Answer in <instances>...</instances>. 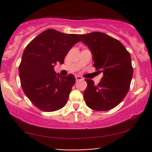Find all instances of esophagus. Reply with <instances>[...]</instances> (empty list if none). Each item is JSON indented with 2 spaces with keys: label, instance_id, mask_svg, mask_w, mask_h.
I'll return each instance as SVG.
<instances>
[{
  "label": "esophagus",
  "instance_id": "esophagus-1",
  "mask_svg": "<svg viewBox=\"0 0 152 152\" xmlns=\"http://www.w3.org/2000/svg\"><path fill=\"white\" fill-rule=\"evenodd\" d=\"M75 77H76V81H81V80H83V78H82L81 76H78V75H76V76H75Z\"/></svg>",
  "mask_w": 152,
  "mask_h": 152
}]
</instances>
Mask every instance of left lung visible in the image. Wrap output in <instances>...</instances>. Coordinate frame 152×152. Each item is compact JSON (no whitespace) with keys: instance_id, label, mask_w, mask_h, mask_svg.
<instances>
[{"instance_id":"8db88e82","label":"left lung","mask_w":152,"mask_h":152,"mask_svg":"<svg viewBox=\"0 0 152 152\" xmlns=\"http://www.w3.org/2000/svg\"><path fill=\"white\" fill-rule=\"evenodd\" d=\"M78 36L91 52L94 66L104 74L98 85H94L93 80L85 79V102L95 111L113 109L122 102L129 89L133 76L130 53L119 41L104 33Z\"/></svg>"}]
</instances>
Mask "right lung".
<instances>
[{"label":"right lung","mask_w":152,"mask_h":152,"mask_svg":"<svg viewBox=\"0 0 152 152\" xmlns=\"http://www.w3.org/2000/svg\"><path fill=\"white\" fill-rule=\"evenodd\" d=\"M80 41L76 34L48 29L26 47L18 68L20 83L26 96L41 111H57L67 103L76 78L71 74H56L54 66L64 64L69 50Z\"/></svg>","instance_id":"1"}]
</instances>
